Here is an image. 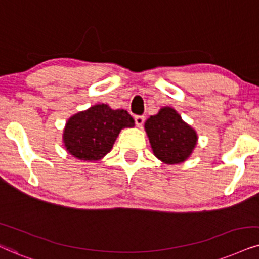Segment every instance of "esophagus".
<instances>
[{"mask_svg":"<svg viewBox=\"0 0 259 259\" xmlns=\"http://www.w3.org/2000/svg\"><path fill=\"white\" fill-rule=\"evenodd\" d=\"M135 121H136V124L138 127H142L143 124H144V121H145V116H143V115H136L135 116Z\"/></svg>","mask_w":259,"mask_h":259,"instance_id":"34e87169","label":"esophagus"}]
</instances>
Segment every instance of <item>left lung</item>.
Returning a JSON list of instances; mask_svg holds the SVG:
<instances>
[{"label":"left lung","instance_id":"obj_1","mask_svg":"<svg viewBox=\"0 0 259 259\" xmlns=\"http://www.w3.org/2000/svg\"><path fill=\"white\" fill-rule=\"evenodd\" d=\"M145 130L155 156L165 163L184 162L196 146V132L171 108H162L157 115L150 116Z\"/></svg>","mask_w":259,"mask_h":259}]
</instances>
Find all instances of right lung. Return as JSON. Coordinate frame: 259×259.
Listing matches in <instances>:
<instances>
[{
    "label": "right lung",
    "mask_w": 259,
    "mask_h": 259,
    "mask_svg": "<svg viewBox=\"0 0 259 259\" xmlns=\"http://www.w3.org/2000/svg\"><path fill=\"white\" fill-rule=\"evenodd\" d=\"M133 126L135 120L127 110H113L107 104H97L68 120L63 142L74 157L98 161L110 151L120 131Z\"/></svg>",
    "instance_id": "obj_1"
}]
</instances>
